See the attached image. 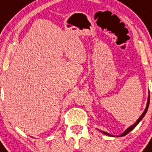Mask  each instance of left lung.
Segmentation results:
<instances>
[{"mask_svg":"<svg viewBox=\"0 0 152 152\" xmlns=\"http://www.w3.org/2000/svg\"><path fill=\"white\" fill-rule=\"evenodd\" d=\"M149 102H150V94H149V95H148V104H147L146 109L144 110V113H142V115L140 116V117L139 119H138V120H137V121H136V123H135V124H133V125H131L130 127L128 128L127 129L125 130V132H124V133H122V134L121 135L120 137H123V136H125V135L128 134V133H129V132L130 131H132V130L133 129H134V128L136 127V126H137V125H138V123H139L140 121L142 120V119H143V118H144V115H145V113H147V111H148V106H149ZM101 132H102V133H104V134L108 135V136H110V137H111V135H110V134H109V133H107V132H102V131H101ZM112 137H113V136H112Z\"/></svg>","mask_w":152,"mask_h":152,"instance_id":"1","label":"left lung"}]
</instances>
